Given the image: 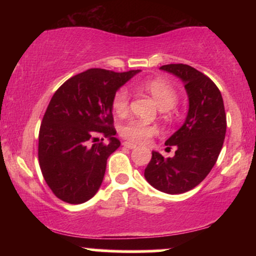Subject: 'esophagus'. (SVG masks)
Listing matches in <instances>:
<instances>
[{
	"label": "esophagus",
	"instance_id": "obj_1",
	"mask_svg": "<svg viewBox=\"0 0 256 256\" xmlns=\"http://www.w3.org/2000/svg\"><path fill=\"white\" fill-rule=\"evenodd\" d=\"M122 146H124L125 148H128V149L136 148V144H132V143H130V142H124V143H122Z\"/></svg>",
	"mask_w": 256,
	"mask_h": 256
}]
</instances>
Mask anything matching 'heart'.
<instances>
[{"instance_id":"b5f03b06","label":"heart","mask_w":256,"mask_h":256,"mask_svg":"<svg viewBox=\"0 0 256 256\" xmlns=\"http://www.w3.org/2000/svg\"><path fill=\"white\" fill-rule=\"evenodd\" d=\"M138 88L150 94L156 101L160 110L170 112L171 108H173V106L177 104V90L174 89L173 85L164 80V79L156 78L146 80L138 85ZM128 106H130V92H128V88H120L112 98V108H113L114 113L124 116L128 113ZM158 130L156 126L148 124V122H142L140 119H130L120 128L122 137L128 142L136 143V144L148 142L152 137L158 134Z\"/></svg>"}]
</instances>
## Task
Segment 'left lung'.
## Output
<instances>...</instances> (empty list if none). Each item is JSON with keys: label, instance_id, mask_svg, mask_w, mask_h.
Returning a JSON list of instances; mask_svg holds the SVG:
<instances>
[{"label": "left lung", "instance_id": "1", "mask_svg": "<svg viewBox=\"0 0 256 256\" xmlns=\"http://www.w3.org/2000/svg\"><path fill=\"white\" fill-rule=\"evenodd\" d=\"M160 70L184 82L189 112L184 125L165 143L168 150L176 149L174 156L152 152L144 177L155 189L173 195L198 186L216 165L224 144L226 114L220 90L204 73L184 64H164Z\"/></svg>", "mask_w": 256, "mask_h": 256}]
</instances>
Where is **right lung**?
Listing matches in <instances>:
<instances>
[{"instance_id": "add662e5", "label": "right lung", "mask_w": 256, "mask_h": 256, "mask_svg": "<svg viewBox=\"0 0 256 256\" xmlns=\"http://www.w3.org/2000/svg\"><path fill=\"white\" fill-rule=\"evenodd\" d=\"M138 72L91 68L55 91L40 124L38 161L58 198L78 204L98 192L107 158L120 146L114 137L112 98ZM101 136L110 140L108 145L98 140Z\"/></svg>"}]
</instances>
